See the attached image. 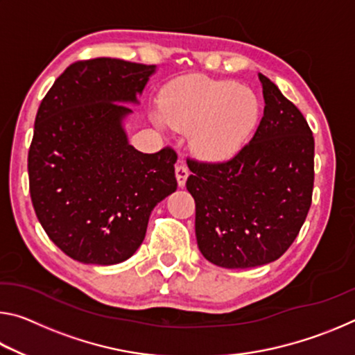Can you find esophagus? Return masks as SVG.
Returning <instances> with one entry per match:
<instances>
[{
	"label": "esophagus",
	"mask_w": 355,
	"mask_h": 355,
	"mask_svg": "<svg viewBox=\"0 0 355 355\" xmlns=\"http://www.w3.org/2000/svg\"><path fill=\"white\" fill-rule=\"evenodd\" d=\"M188 175H189V171L188 167L180 164L175 167V177H177V182H178V186L180 188H183V186L186 184V180H188Z\"/></svg>",
	"instance_id": "34e87169"
}]
</instances>
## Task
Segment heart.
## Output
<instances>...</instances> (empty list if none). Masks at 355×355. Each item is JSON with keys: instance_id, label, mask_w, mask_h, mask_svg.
Returning <instances> with one entry per match:
<instances>
[{"instance_id": "1", "label": "heart", "mask_w": 355, "mask_h": 355, "mask_svg": "<svg viewBox=\"0 0 355 355\" xmlns=\"http://www.w3.org/2000/svg\"><path fill=\"white\" fill-rule=\"evenodd\" d=\"M255 94L232 81L188 76L171 84L161 95L159 127L190 131L192 153L203 161H225L248 142L258 122Z\"/></svg>"}]
</instances>
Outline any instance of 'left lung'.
Here are the masks:
<instances>
[{
  "mask_svg": "<svg viewBox=\"0 0 355 355\" xmlns=\"http://www.w3.org/2000/svg\"><path fill=\"white\" fill-rule=\"evenodd\" d=\"M264 111L254 137L225 163L188 161L196 238L228 269L275 261L296 239L313 192L315 141L307 120L261 73Z\"/></svg>",
  "mask_w": 355,
  "mask_h": 355,
  "instance_id": "left-lung-1",
  "label": "left lung"
}]
</instances>
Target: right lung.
Returning a JSON list of instances; mask_svg holds the SVG:
<instances>
[{"instance_id":"obj_1","label":"right lung","mask_w":355,"mask_h":355,"mask_svg":"<svg viewBox=\"0 0 355 355\" xmlns=\"http://www.w3.org/2000/svg\"><path fill=\"white\" fill-rule=\"evenodd\" d=\"M156 65L98 58L71 64L39 106L28 153L29 192L65 255L110 266L135 254L153 208L175 192L177 153L130 146L125 120Z\"/></svg>"}]
</instances>
